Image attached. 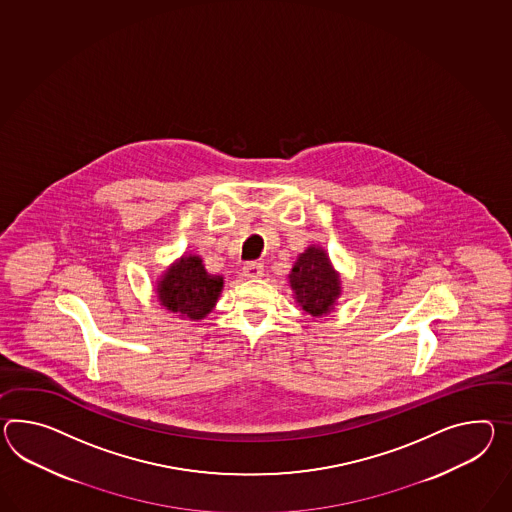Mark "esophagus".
<instances>
[{
    "mask_svg": "<svg viewBox=\"0 0 512 512\" xmlns=\"http://www.w3.org/2000/svg\"><path fill=\"white\" fill-rule=\"evenodd\" d=\"M242 274L248 279H259L264 275V264L262 262H246L242 268Z\"/></svg>",
    "mask_w": 512,
    "mask_h": 512,
    "instance_id": "obj_1",
    "label": "esophagus"
}]
</instances>
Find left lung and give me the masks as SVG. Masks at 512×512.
Here are the masks:
<instances>
[{
	"label": "left lung",
	"mask_w": 512,
	"mask_h": 512,
	"mask_svg": "<svg viewBox=\"0 0 512 512\" xmlns=\"http://www.w3.org/2000/svg\"><path fill=\"white\" fill-rule=\"evenodd\" d=\"M288 283L294 300L311 316H325L335 309L340 298V275L320 246H309L294 262Z\"/></svg>",
	"instance_id": "8db88e82"
}]
</instances>
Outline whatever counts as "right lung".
Wrapping results in <instances>:
<instances>
[{
    "label": "right lung",
    "instance_id": "1",
    "mask_svg": "<svg viewBox=\"0 0 512 512\" xmlns=\"http://www.w3.org/2000/svg\"><path fill=\"white\" fill-rule=\"evenodd\" d=\"M224 288L222 275H211L198 255H183L157 283V298L181 318L203 320Z\"/></svg>",
    "mask_w": 512,
    "mask_h": 512
}]
</instances>
